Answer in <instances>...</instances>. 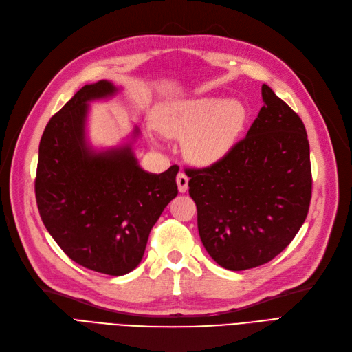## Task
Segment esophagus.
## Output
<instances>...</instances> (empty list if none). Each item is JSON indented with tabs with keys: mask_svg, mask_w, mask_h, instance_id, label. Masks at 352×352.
Here are the masks:
<instances>
[{
	"mask_svg": "<svg viewBox=\"0 0 352 352\" xmlns=\"http://www.w3.org/2000/svg\"><path fill=\"white\" fill-rule=\"evenodd\" d=\"M188 182H189V179H188V176L185 173H179L177 175L176 184H177V189H179L180 194H185L186 190H188Z\"/></svg>",
	"mask_w": 352,
	"mask_h": 352,
	"instance_id": "1",
	"label": "esophagus"
}]
</instances>
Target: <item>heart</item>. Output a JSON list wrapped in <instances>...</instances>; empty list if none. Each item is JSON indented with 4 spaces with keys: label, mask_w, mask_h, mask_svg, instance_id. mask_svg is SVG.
Instances as JSON below:
<instances>
[{
    "label": "heart",
    "mask_w": 352,
    "mask_h": 352,
    "mask_svg": "<svg viewBox=\"0 0 352 352\" xmlns=\"http://www.w3.org/2000/svg\"><path fill=\"white\" fill-rule=\"evenodd\" d=\"M247 117V107L236 98L201 97L162 105L154 126L160 135L182 140V151L189 163L210 167L230 153Z\"/></svg>",
    "instance_id": "1"
}]
</instances>
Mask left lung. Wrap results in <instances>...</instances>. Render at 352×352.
I'll return each instance as SVG.
<instances>
[{
	"instance_id": "8db88e82",
	"label": "left lung",
	"mask_w": 352,
	"mask_h": 352,
	"mask_svg": "<svg viewBox=\"0 0 352 352\" xmlns=\"http://www.w3.org/2000/svg\"><path fill=\"white\" fill-rule=\"evenodd\" d=\"M261 97L247 136L220 163L189 175L202 245L233 272L280 254L301 229L311 199L304 123L265 83Z\"/></svg>"
}]
</instances>
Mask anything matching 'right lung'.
Returning a JSON list of instances; mask_svg holds the SVG:
<instances>
[{"label":"right lung","mask_w":352,"mask_h":352,"mask_svg":"<svg viewBox=\"0 0 352 352\" xmlns=\"http://www.w3.org/2000/svg\"><path fill=\"white\" fill-rule=\"evenodd\" d=\"M110 80L85 85L51 117L39 142L35 180L42 221L58 247L83 267L122 276L141 263L148 236L177 195V166L155 175L133 153V126L124 142L94 148L88 140L89 104L113 98Z\"/></svg>","instance_id":"1"}]
</instances>
